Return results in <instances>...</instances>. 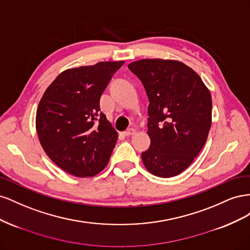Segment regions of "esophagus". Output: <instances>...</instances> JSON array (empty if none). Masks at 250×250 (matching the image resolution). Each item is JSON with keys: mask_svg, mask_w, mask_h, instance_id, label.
Here are the masks:
<instances>
[{"mask_svg": "<svg viewBox=\"0 0 250 250\" xmlns=\"http://www.w3.org/2000/svg\"><path fill=\"white\" fill-rule=\"evenodd\" d=\"M135 132H137V130H135L134 128H129V129H127L124 132V135H125V137H130V135H133Z\"/></svg>", "mask_w": 250, "mask_h": 250, "instance_id": "obj_1", "label": "esophagus"}]
</instances>
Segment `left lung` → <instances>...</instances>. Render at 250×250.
I'll list each match as a JSON object with an SVG mask.
<instances>
[{"label":"left lung","mask_w":250,"mask_h":250,"mask_svg":"<svg viewBox=\"0 0 250 250\" xmlns=\"http://www.w3.org/2000/svg\"><path fill=\"white\" fill-rule=\"evenodd\" d=\"M149 99L150 147L146 169L169 178L183 173L199 154L211 125V97L199 75L172 59H141L128 64Z\"/></svg>","instance_id":"obj_1"}]
</instances>
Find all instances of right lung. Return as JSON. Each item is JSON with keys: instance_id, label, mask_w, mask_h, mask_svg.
<instances>
[{"instance_id": "right-lung-1", "label": "right lung", "mask_w": 250, "mask_h": 250, "mask_svg": "<svg viewBox=\"0 0 250 250\" xmlns=\"http://www.w3.org/2000/svg\"><path fill=\"white\" fill-rule=\"evenodd\" d=\"M124 62H100L60 73L43 93L36 131L51 161L76 177L106 167L118 133L100 111V97Z\"/></svg>"}]
</instances>
